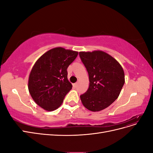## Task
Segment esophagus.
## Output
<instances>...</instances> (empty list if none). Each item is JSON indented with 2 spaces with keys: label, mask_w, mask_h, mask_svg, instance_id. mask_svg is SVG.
Wrapping results in <instances>:
<instances>
[{
  "label": "esophagus",
  "mask_w": 153,
  "mask_h": 153,
  "mask_svg": "<svg viewBox=\"0 0 153 153\" xmlns=\"http://www.w3.org/2000/svg\"><path fill=\"white\" fill-rule=\"evenodd\" d=\"M78 83H79L78 82H76L75 84H74V85H75V87H77V86H78Z\"/></svg>",
  "instance_id": "esophagus-1"
}]
</instances>
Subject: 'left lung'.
Masks as SVG:
<instances>
[{"label": "left lung", "instance_id": "left-lung-1", "mask_svg": "<svg viewBox=\"0 0 153 153\" xmlns=\"http://www.w3.org/2000/svg\"><path fill=\"white\" fill-rule=\"evenodd\" d=\"M79 55L89 79L81 101L87 109L99 112L119 97L125 82L124 70L116 59L103 51L80 52Z\"/></svg>", "mask_w": 153, "mask_h": 153}]
</instances>
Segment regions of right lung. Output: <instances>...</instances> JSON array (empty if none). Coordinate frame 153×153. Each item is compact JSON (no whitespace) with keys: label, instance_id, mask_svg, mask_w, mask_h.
Instances as JSON below:
<instances>
[{"label":"right lung","instance_id":"1","mask_svg":"<svg viewBox=\"0 0 153 153\" xmlns=\"http://www.w3.org/2000/svg\"><path fill=\"white\" fill-rule=\"evenodd\" d=\"M78 52L56 47L45 52L32 67L28 89L35 103L47 111L61 106L72 85L68 79L67 68Z\"/></svg>","mask_w":153,"mask_h":153}]
</instances>
